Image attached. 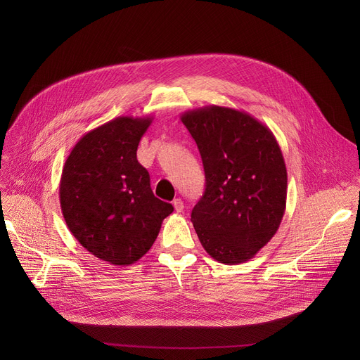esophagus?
Here are the masks:
<instances>
[{
	"instance_id": "34e87169",
	"label": "esophagus",
	"mask_w": 360,
	"mask_h": 360,
	"mask_svg": "<svg viewBox=\"0 0 360 360\" xmlns=\"http://www.w3.org/2000/svg\"><path fill=\"white\" fill-rule=\"evenodd\" d=\"M174 209H175V212L176 213H181L182 210H184V202H182V200L181 198H176V200H174Z\"/></svg>"
}]
</instances>
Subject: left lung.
Segmentation results:
<instances>
[{
  "label": "left lung",
  "mask_w": 360,
  "mask_h": 360,
  "mask_svg": "<svg viewBox=\"0 0 360 360\" xmlns=\"http://www.w3.org/2000/svg\"><path fill=\"white\" fill-rule=\"evenodd\" d=\"M195 140L205 191L191 221L202 248L223 264L250 261L286 210L288 170L271 129L250 113L210 105L181 115Z\"/></svg>",
  "instance_id": "1"
}]
</instances>
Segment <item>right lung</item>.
<instances>
[{
  "instance_id": "add662e5",
  "label": "right lung",
  "mask_w": 360,
  "mask_h": 360,
  "mask_svg": "<svg viewBox=\"0 0 360 360\" xmlns=\"http://www.w3.org/2000/svg\"><path fill=\"white\" fill-rule=\"evenodd\" d=\"M153 117H118L75 143L64 163L60 202L72 236L112 266H131L155 243L172 204L155 197L137 148Z\"/></svg>"
}]
</instances>
